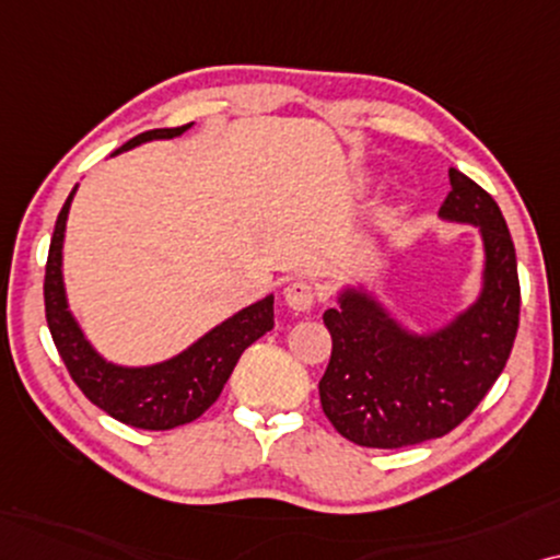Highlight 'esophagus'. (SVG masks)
<instances>
[{"label": "esophagus", "mask_w": 560, "mask_h": 560, "mask_svg": "<svg viewBox=\"0 0 560 560\" xmlns=\"http://www.w3.org/2000/svg\"><path fill=\"white\" fill-rule=\"evenodd\" d=\"M284 300L294 312H307L315 304V287L304 279H294L292 284L284 289Z\"/></svg>", "instance_id": "obj_1"}]
</instances>
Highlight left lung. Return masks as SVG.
Instances as JSON below:
<instances>
[{"instance_id": "obj_1", "label": "left lung", "mask_w": 560, "mask_h": 560, "mask_svg": "<svg viewBox=\"0 0 560 560\" xmlns=\"http://www.w3.org/2000/svg\"><path fill=\"white\" fill-rule=\"evenodd\" d=\"M441 218L481 228L487 268L471 310L438 335H409L371 296L346 292L327 310L332 353L319 378L323 412L363 448H407L448 435L506 366L520 327L517 256L494 199L458 168Z\"/></svg>"}]
</instances>
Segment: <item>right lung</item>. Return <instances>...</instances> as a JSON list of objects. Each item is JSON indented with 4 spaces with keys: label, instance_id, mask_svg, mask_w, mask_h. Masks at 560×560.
Masks as SVG:
<instances>
[{
    "label": "right lung",
    "instance_id": "add662e5",
    "mask_svg": "<svg viewBox=\"0 0 560 560\" xmlns=\"http://www.w3.org/2000/svg\"><path fill=\"white\" fill-rule=\"evenodd\" d=\"M186 128H191V122L182 125V128L140 132L119 151H128V148L145 143V140L176 138ZM71 199L73 191L66 199L63 210L58 212L54 237H50L43 300H46L48 330L54 335L58 355L63 358L73 384L84 392V397L92 405L104 409L117 422L130 424V428L171 430L197 420L218 401L222 386L228 384L243 350L273 327V296H266V300L237 312L214 327L212 332H207L202 340L186 348L182 355L171 358L166 363L148 369L112 366L102 355L94 353V348L81 335L77 319L66 307L61 248Z\"/></svg>",
    "mask_w": 560,
    "mask_h": 560
}]
</instances>
